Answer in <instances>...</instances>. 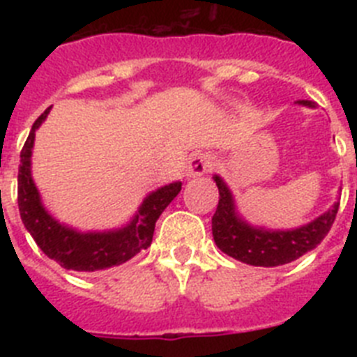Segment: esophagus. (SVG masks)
Instances as JSON below:
<instances>
[{
	"label": "esophagus",
	"mask_w": 357,
	"mask_h": 357,
	"mask_svg": "<svg viewBox=\"0 0 357 357\" xmlns=\"http://www.w3.org/2000/svg\"><path fill=\"white\" fill-rule=\"evenodd\" d=\"M214 159L209 153H198L193 159L188 162V168H185V176L188 178H197V176L206 175L213 169Z\"/></svg>",
	"instance_id": "esophagus-1"
}]
</instances>
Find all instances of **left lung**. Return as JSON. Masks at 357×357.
I'll return each instance as SVG.
<instances>
[{
	"label": "left lung",
	"mask_w": 357,
	"mask_h": 357,
	"mask_svg": "<svg viewBox=\"0 0 357 357\" xmlns=\"http://www.w3.org/2000/svg\"><path fill=\"white\" fill-rule=\"evenodd\" d=\"M298 105L314 109L313 102L298 100ZM220 191L216 213L213 216V238L216 247L227 255L252 266H280L298 259L313 250L326 238L338 213L340 202L313 222L288 230L254 227L245 222L236 209L234 195L220 175L213 176Z\"/></svg>",
	"instance_id": "1"
}]
</instances>
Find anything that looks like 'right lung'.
<instances>
[{"label":"right lung","instance_id":"add662e5","mask_svg":"<svg viewBox=\"0 0 357 357\" xmlns=\"http://www.w3.org/2000/svg\"><path fill=\"white\" fill-rule=\"evenodd\" d=\"M50 109L44 110L36 119L26 143L21 150L17 204L24 227L31 238L36 239L40 250L66 270L96 272V270H105L127 263L135 254L150 247L155 222L162 211L169 206V202L181 193L182 182H172L151 191L143 200L139 209L135 211L130 222L119 229L82 232L61 223L43 206L39 189L31 178V150L36 141V130L50 114Z\"/></svg>","mask_w":357,"mask_h":357}]
</instances>
